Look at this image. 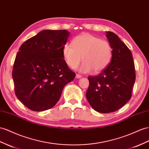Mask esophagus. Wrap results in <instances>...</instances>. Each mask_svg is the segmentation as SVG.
Instances as JSON below:
<instances>
[{
  "label": "esophagus",
  "mask_w": 149,
  "mask_h": 149,
  "mask_svg": "<svg viewBox=\"0 0 149 149\" xmlns=\"http://www.w3.org/2000/svg\"><path fill=\"white\" fill-rule=\"evenodd\" d=\"M75 77L77 78V79H80V78H81L82 77V75H80V74H76V76H75Z\"/></svg>",
  "instance_id": "34e87169"
}]
</instances>
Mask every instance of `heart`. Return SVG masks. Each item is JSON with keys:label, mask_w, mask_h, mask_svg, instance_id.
<instances>
[{"label": "heart", "mask_w": 149, "mask_h": 149, "mask_svg": "<svg viewBox=\"0 0 149 149\" xmlns=\"http://www.w3.org/2000/svg\"><path fill=\"white\" fill-rule=\"evenodd\" d=\"M62 55L67 65L77 67L82 60L80 70L88 73H100L108 66L113 56V49L108 41L89 33H82L74 38L71 43L63 46Z\"/></svg>", "instance_id": "heart-1"}]
</instances>
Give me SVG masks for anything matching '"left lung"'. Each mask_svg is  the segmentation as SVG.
I'll return each instance as SVG.
<instances>
[{"label": "left lung", "instance_id": "obj_1", "mask_svg": "<svg viewBox=\"0 0 149 149\" xmlns=\"http://www.w3.org/2000/svg\"><path fill=\"white\" fill-rule=\"evenodd\" d=\"M113 49L108 66L96 76H89L87 100L95 111L108 113L117 111L132 97L135 81V65L131 51L115 33L106 32Z\"/></svg>", "mask_w": 149, "mask_h": 149}]
</instances>
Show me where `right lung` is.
<instances>
[{
    "instance_id": "add662e5",
    "label": "right lung",
    "mask_w": 149,
    "mask_h": 149,
    "mask_svg": "<svg viewBox=\"0 0 149 149\" xmlns=\"http://www.w3.org/2000/svg\"><path fill=\"white\" fill-rule=\"evenodd\" d=\"M69 35L64 29L43 30L19 48L12 74L15 94L32 111L53 108L59 100L64 86L75 77L62 55Z\"/></svg>"
}]
</instances>
